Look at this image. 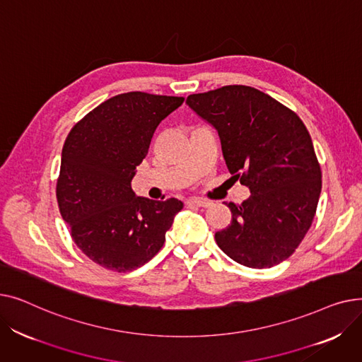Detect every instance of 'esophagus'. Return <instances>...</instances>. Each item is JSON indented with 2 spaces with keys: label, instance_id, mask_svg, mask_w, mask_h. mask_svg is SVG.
I'll list each match as a JSON object with an SVG mask.
<instances>
[{
  "label": "esophagus",
  "instance_id": "1",
  "mask_svg": "<svg viewBox=\"0 0 362 362\" xmlns=\"http://www.w3.org/2000/svg\"><path fill=\"white\" fill-rule=\"evenodd\" d=\"M186 204L187 205H197V206L206 208V206H210L213 202L211 201H206V199H201V198H191V199L186 201Z\"/></svg>",
  "mask_w": 362,
  "mask_h": 362
}]
</instances>
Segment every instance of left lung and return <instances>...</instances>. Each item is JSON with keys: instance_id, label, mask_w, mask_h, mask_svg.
<instances>
[{"instance_id": "8db88e82", "label": "left lung", "mask_w": 362, "mask_h": 362, "mask_svg": "<svg viewBox=\"0 0 362 362\" xmlns=\"http://www.w3.org/2000/svg\"><path fill=\"white\" fill-rule=\"evenodd\" d=\"M186 104L218 132L227 168L251 191L240 205L227 204L232 221L216 233L220 250L251 269L288 259L311 227L321 192L305 124L270 95L243 85L189 95Z\"/></svg>"}]
</instances>
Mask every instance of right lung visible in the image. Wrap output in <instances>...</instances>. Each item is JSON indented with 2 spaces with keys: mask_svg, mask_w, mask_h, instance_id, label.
<instances>
[{
  "mask_svg": "<svg viewBox=\"0 0 362 362\" xmlns=\"http://www.w3.org/2000/svg\"><path fill=\"white\" fill-rule=\"evenodd\" d=\"M182 97L127 92L76 123L62 152L57 201L79 250L101 267L136 270L164 245L183 202L136 197L130 182L158 124Z\"/></svg>",
  "mask_w": 362,
  "mask_h": 362,
  "instance_id": "obj_1",
  "label": "right lung"
}]
</instances>
